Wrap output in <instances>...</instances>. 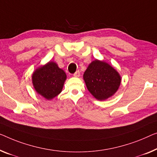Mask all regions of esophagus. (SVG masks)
<instances>
[{
    "label": "esophagus",
    "instance_id": "esophagus-1",
    "mask_svg": "<svg viewBox=\"0 0 157 157\" xmlns=\"http://www.w3.org/2000/svg\"><path fill=\"white\" fill-rule=\"evenodd\" d=\"M79 75H80V72H79V71H76L75 73L73 74V76L74 77H76V78H78V77H79Z\"/></svg>",
    "mask_w": 157,
    "mask_h": 157
}]
</instances>
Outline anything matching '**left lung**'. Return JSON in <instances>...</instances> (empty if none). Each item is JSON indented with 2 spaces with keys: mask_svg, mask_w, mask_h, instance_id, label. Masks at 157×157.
<instances>
[{
  "mask_svg": "<svg viewBox=\"0 0 157 157\" xmlns=\"http://www.w3.org/2000/svg\"><path fill=\"white\" fill-rule=\"evenodd\" d=\"M86 88L100 101L111 97L121 85L120 75L109 63L95 60L89 65L83 75Z\"/></svg>",
  "mask_w": 157,
  "mask_h": 157,
  "instance_id": "8db88e82",
  "label": "left lung"
}]
</instances>
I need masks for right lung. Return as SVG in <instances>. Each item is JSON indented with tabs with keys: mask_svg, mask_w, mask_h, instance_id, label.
<instances>
[{
	"mask_svg": "<svg viewBox=\"0 0 157 157\" xmlns=\"http://www.w3.org/2000/svg\"><path fill=\"white\" fill-rule=\"evenodd\" d=\"M32 78L36 92L45 99L51 100L61 92L66 74L55 62L49 61L38 67Z\"/></svg>",
	"mask_w": 157,
	"mask_h": 157,
	"instance_id": "right-lung-1",
	"label": "right lung"
}]
</instances>
